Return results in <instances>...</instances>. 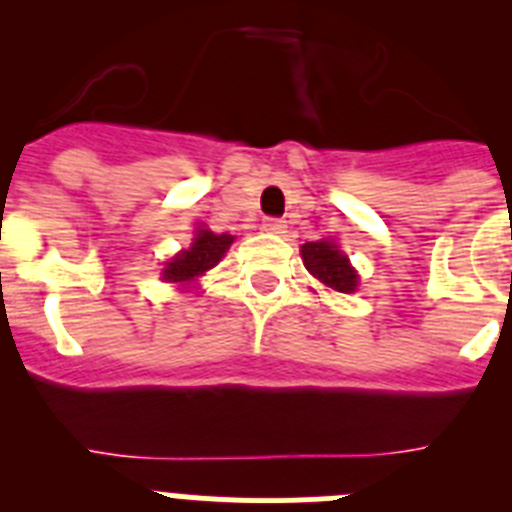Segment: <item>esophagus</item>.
Instances as JSON below:
<instances>
[{
	"mask_svg": "<svg viewBox=\"0 0 512 512\" xmlns=\"http://www.w3.org/2000/svg\"><path fill=\"white\" fill-rule=\"evenodd\" d=\"M261 228H264L266 233L282 235V233H284V228H287V225H284V220H279V217H266L264 225H261Z\"/></svg>",
	"mask_w": 512,
	"mask_h": 512,
	"instance_id": "esophagus-1",
	"label": "esophagus"
}]
</instances>
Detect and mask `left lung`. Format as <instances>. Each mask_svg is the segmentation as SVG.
I'll return each mask as SVG.
<instances>
[{
	"instance_id": "obj_1",
	"label": "left lung",
	"mask_w": 512,
	"mask_h": 512,
	"mask_svg": "<svg viewBox=\"0 0 512 512\" xmlns=\"http://www.w3.org/2000/svg\"><path fill=\"white\" fill-rule=\"evenodd\" d=\"M302 261L305 269L312 277L323 282L325 287L336 289V292H354L356 289V271L348 264V259L338 251L336 243L330 241H315L302 246Z\"/></svg>"
}]
</instances>
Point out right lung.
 I'll list each match as a JSON object with an SVG mask.
<instances>
[{"mask_svg": "<svg viewBox=\"0 0 512 512\" xmlns=\"http://www.w3.org/2000/svg\"><path fill=\"white\" fill-rule=\"evenodd\" d=\"M233 243V235H217L212 230H197L192 248L182 251L174 261H169L164 269L166 282H189L194 277H202L217 261L223 259L228 246Z\"/></svg>", "mask_w": 512, "mask_h": 512, "instance_id": "right-lung-1", "label": "right lung"}]
</instances>
